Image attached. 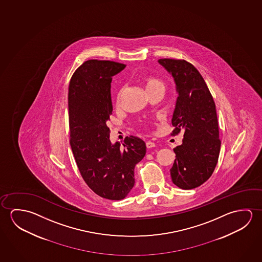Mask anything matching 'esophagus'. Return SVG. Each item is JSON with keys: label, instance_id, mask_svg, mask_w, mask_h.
<instances>
[{"label": "esophagus", "instance_id": "34e87169", "mask_svg": "<svg viewBox=\"0 0 262 262\" xmlns=\"http://www.w3.org/2000/svg\"><path fill=\"white\" fill-rule=\"evenodd\" d=\"M146 146H147V148H152V147L156 146V143L148 140V141H146Z\"/></svg>", "mask_w": 262, "mask_h": 262}]
</instances>
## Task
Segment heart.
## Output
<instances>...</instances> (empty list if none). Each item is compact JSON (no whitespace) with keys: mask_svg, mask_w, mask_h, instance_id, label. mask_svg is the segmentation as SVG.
<instances>
[{"mask_svg":"<svg viewBox=\"0 0 262 262\" xmlns=\"http://www.w3.org/2000/svg\"><path fill=\"white\" fill-rule=\"evenodd\" d=\"M144 85H145V91L146 93H149V92L156 91V90H160V91L164 92L165 90V84L162 82V80L159 79L157 76L154 75H148V76H145L144 78ZM121 96V90L117 92V102L119 101Z\"/></svg>","mask_w":262,"mask_h":262,"instance_id":"obj_1","label":"heart"}]
</instances>
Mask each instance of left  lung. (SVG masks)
<instances>
[{"mask_svg": "<svg viewBox=\"0 0 262 262\" xmlns=\"http://www.w3.org/2000/svg\"><path fill=\"white\" fill-rule=\"evenodd\" d=\"M174 77L179 97L172 117L171 136L184 131L182 145L174 148L171 179L182 189L200 187L213 174L220 156L216 105L202 75L186 60L159 59Z\"/></svg>", "mask_w": 262, "mask_h": 262, "instance_id": "1", "label": "left lung"}]
</instances>
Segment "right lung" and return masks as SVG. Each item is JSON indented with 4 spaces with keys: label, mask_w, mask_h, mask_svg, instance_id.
Instances as JSON below:
<instances>
[{
    "label": "right lung",
    "mask_w": 262,
    "mask_h": 262,
    "mask_svg": "<svg viewBox=\"0 0 262 262\" xmlns=\"http://www.w3.org/2000/svg\"><path fill=\"white\" fill-rule=\"evenodd\" d=\"M125 64L88 60L75 70L69 83L70 145L84 182L106 200L125 199L135 185L134 170L145 157V142L134 136L112 145L107 121L112 115V77Z\"/></svg>",
    "instance_id": "right-lung-1"
}]
</instances>
